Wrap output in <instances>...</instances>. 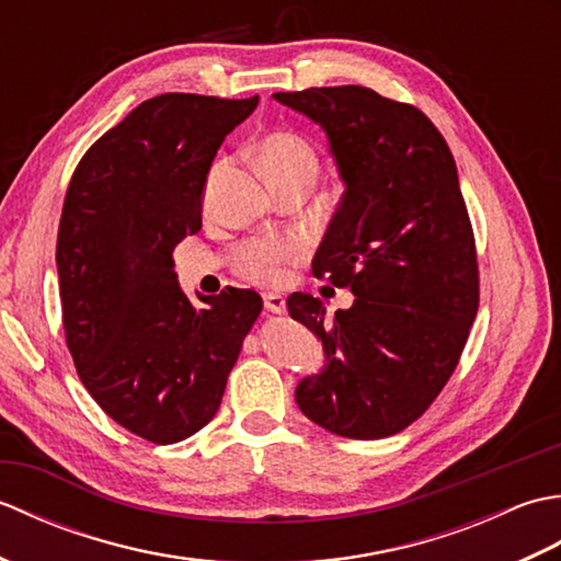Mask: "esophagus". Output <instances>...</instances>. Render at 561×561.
Returning a JSON list of instances; mask_svg holds the SVG:
<instances>
[{
	"label": "esophagus",
	"mask_w": 561,
	"mask_h": 561,
	"mask_svg": "<svg viewBox=\"0 0 561 561\" xmlns=\"http://www.w3.org/2000/svg\"><path fill=\"white\" fill-rule=\"evenodd\" d=\"M262 299H265V308L270 313L282 316L284 311H287V301H284L282 294H265Z\"/></svg>",
	"instance_id": "34e87169"
}]
</instances>
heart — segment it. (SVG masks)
<instances>
[{
	"label": "heart",
	"instance_id": "1",
	"mask_svg": "<svg viewBox=\"0 0 561 561\" xmlns=\"http://www.w3.org/2000/svg\"><path fill=\"white\" fill-rule=\"evenodd\" d=\"M255 157L265 171L272 187L284 183H316L320 161L311 141L291 129H277L260 139ZM221 165L211 173V181L219 175ZM308 253L301 238H274V241H248L236 253V270L248 282L262 287H277L287 279L289 267L301 262Z\"/></svg>",
	"mask_w": 561,
	"mask_h": 561
}]
</instances>
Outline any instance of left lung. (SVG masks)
<instances>
[{
  "label": "left lung",
  "mask_w": 561,
  "mask_h": 561,
  "mask_svg": "<svg viewBox=\"0 0 561 561\" xmlns=\"http://www.w3.org/2000/svg\"><path fill=\"white\" fill-rule=\"evenodd\" d=\"M325 129L344 185L313 257L316 277L356 296L325 318L311 294L289 316L323 340L304 378L308 420L347 438H386L428 410L456 371L480 306L478 248L444 135L410 103L366 87L274 93Z\"/></svg>",
  "instance_id": "obj_1"
}]
</instances>
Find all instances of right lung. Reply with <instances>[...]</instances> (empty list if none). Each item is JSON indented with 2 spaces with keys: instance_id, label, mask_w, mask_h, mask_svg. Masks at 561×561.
<instances>
[{
  "instance_id": "add662e5",
  "label": "right lung",
  "mask_w": 561,
  "mask_h": 561,
  "mask_svg": "<svg viewBox=\"0 0 561 561\" xmlns=\"http://www.w3.org/2000/svg\"><path fill=\"white\" fill-rule=\"evenodd\" d=\"M253 99L161 93L83 153L57 231L62 328L101 410L151 444H175L217 414L262 311L226 287L193 306L173 250L202 229V190L224 137Z\"/></svg>"
}]
</instances>
